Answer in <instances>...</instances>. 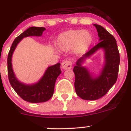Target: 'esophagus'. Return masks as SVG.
Instances as JSON below:
<instances>
[{
	"label": "esophagus",
	"mask_w": 131,
	"mask_h": 131,
	"mask_svg": "<svg viewBox=\"0 0 131 131\" xmlns=\"http://www.w3.org/2000/svg\"><path fill=\"white\" fill-rule=\"evenodd\" d=\"M62 67L63 69H70L72 68V62L70 60L63 61L62 63Z\"/></svg>",
	"instance_id": "esophagus-1"
}]
</instances>
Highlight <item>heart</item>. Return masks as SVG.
<instances>
[{"label":"heart","mask_w":131,"mask_h":131,"mask_svg":"<svg viewBox=\"0 0 131 131\" xmlns=\"http://www.w3.org/2000/svg\"><path fill=\"white\" fill-rule=\"evenodd\" d=\"M92 42V35L86 30H69L61 33L56 40L59 48L63 51L73 49L77 54L86 51Z\"/></svg>","instance_id":"1"}]
</instances>
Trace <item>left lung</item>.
Listing matches in <instances>:
<instances>
[{
    "label": "left lung",
    "mask_w": 131,
    "mask_h": 131,
    "mask_svg": "<svg viewBox=\"0 0 131 131\" xmlns=\"http://www.w3.org/2000/svg\"><path fill=\"white\" fill-rule=\"evenodd\" d=\"M94 25L98 31L100 42L80 58L73 68L75 92L80 98L86 100H98L108 92L117 79L120 63L119 52L114 37L101 25ZM100 48L105 50V64L100 75L94 78L81 63Z\"/></svg>",
    "instance_id": "8db88e82"
}]
</instances>
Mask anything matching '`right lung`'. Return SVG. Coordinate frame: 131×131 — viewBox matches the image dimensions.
I'll return each mask as SVG.
<instances>
[{"instance_id": "add662e5", "label": "right lung", "mask_w": 131, "mask_h": 131, "mask_svg": "<svg viewBox=\"0 0 131 131\" xmlns=\"http://www.w3.org/2000/svg\"><path fill=\"white\" fill-rule=\"evenodd\" d=\"M45 29L42 27H31L25 30L14 40L8 55V75L10 84L23 100L31 103L45 102L52 98L56 81L62 72L60 63L48 67L42 78L37 83L25 84L19 81L15 76L12 65V57L15 48L23 38L29 36H41Z\"/></svg>"}]
</instances>
